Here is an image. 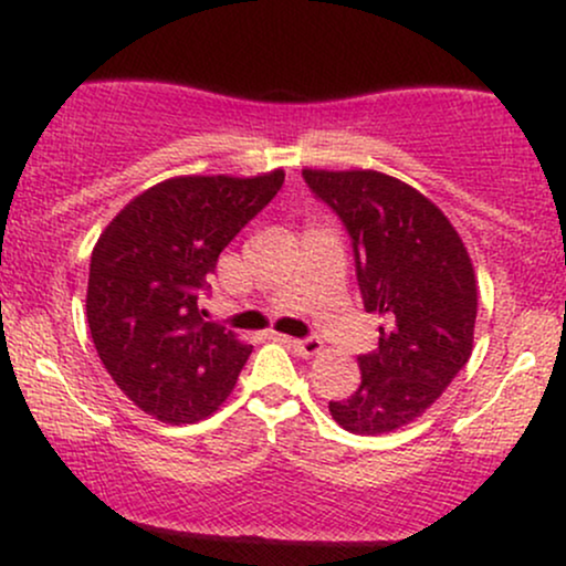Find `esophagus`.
I'll use <instances>...</instances> for the list:
<instances>
[{
	"instance_id": "obj_1",
	"label": "esophagus",
	"mask_w": 566,
	"mask_h": 566,
	"mask_svg": "<svg viewBox=\"0 0 566 566\" xmlns=\"http://www.w3.org/2000/svg\"><path fill=\"white\" fill-rule=\"evenodd\" d=\"M287 346L295 350L297 356H316L324 348L319 337H290Z\"/></svg>"
}]
</instances>
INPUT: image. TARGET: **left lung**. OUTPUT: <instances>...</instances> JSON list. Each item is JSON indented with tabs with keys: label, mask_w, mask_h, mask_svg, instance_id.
I'll list each match as a JSON object with an SVG mask.
<instances>
[{
	"label": "left lung",
	"mask_w": 566,
	"mask_h": 566,
	"mask_svg": "<svg viewBox=\"0 0 566 566\" xmlns=\"http://www.w3.org/2000/svg\"><path fill=\"white\" fill-rule=\"evenodd\" d=\"M303 178L346 226L365 311L382 316L378 350L359 356L361 386L329 401V415L350 433H391L418 420L469 361L479 301L469 250L405 180L311 167Z\"/></svg>",
	"instance_id": "1"
}]
</instances>
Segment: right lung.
Instances as JSON below:
<instances>
[{"instance_id":"add662e5","label":"right lung","mask_w":566,"mask_h":566,"mask_svg":"<svg viewBox=\"0 0 566 566\" xmlns=\"http://www.w3.org/2000/svg\"><path fill=\"white\" fill-rule=\"evenodd\" d=\"M284 170L178 175L138 193L90 261V335L116 386L161 423H197L229 399L252 346L199 308L218 255L276 197Z\"/></svg>"}]
</instances>
